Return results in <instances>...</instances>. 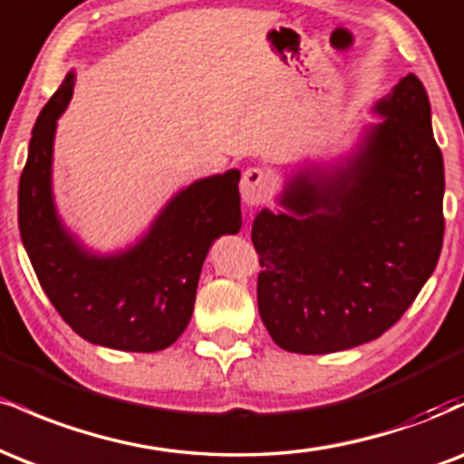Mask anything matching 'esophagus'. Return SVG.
<instances>
[{
    "label": "esophagus",
    "instance_id": "1",
    "mask_svg": "<svg viewBox=\"0 0 464 464\" xmlns=\"http://www.w3.org/2000/svg\"><path fill=\"white\" fill-rule=\"evenodd\" d=\"M273 188L275 180L270 177L268 169L248 168L246 172H244L242 183H239V194H242V200L246 202V205L255 207L268 200V196L273 194Z\"/></svg>",
    "mask_w": 464,
    "mask_h": 464
}]
</instances>
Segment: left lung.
I'll use <instances>...</instances> for the list:
<instances>
[{
  "label": "left lung",
  "instance_id": "left-lung-1",
  "mask_svg": "<svg viewBox=\"0 0 464 464\" xmlns=\"http://www.w3.org/2000/svg\"><path fill=\"white\" fill-rule=\"evenodd\" d=\"M382 117L334 165L285 180L281 211L253 222L259 316L281 349L318 355L395 324L443 248L445 168L414 73L372 106Z\"/></svg>",
  "mask_w": 464,
  "mask_h": 464
}]
</instances>
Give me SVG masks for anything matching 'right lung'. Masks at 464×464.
I'll use <instances>...</instances> for the list:
<instances>
[{
  "label": "right lung",
  "mask_w": 464,
  "mask_h": 464,
  "mask_svg": "<svg viewBox=\"0 0 464 464\" xmlns=\"http://www.w3.org/2000/svg\"><path fill=\"white\" fill-rule=\"evenodd\" d=\"M73 78L69 72L32 129L19 180L21 242L47 299L80 338L120 351H161L188 327L211 244L242 228L239 169L180 189L126 250L92 253L63 225L52 194L56 121Z\"/></svg>",
  "instance_id": "right-lung-1"
}]
</instances>
